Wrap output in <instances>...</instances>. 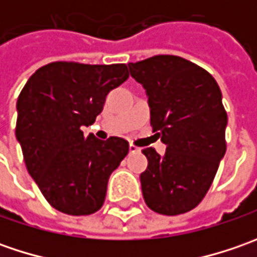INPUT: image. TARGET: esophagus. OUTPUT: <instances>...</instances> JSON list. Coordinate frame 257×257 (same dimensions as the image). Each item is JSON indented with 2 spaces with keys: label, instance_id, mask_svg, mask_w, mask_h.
<instances>
[{
  "label": "esophagus",
  "instance_id": "obj_1",
  "mask_svg": "<svg viewBox=\"0 0 257 257\" xmlns=\"http://www.w3.org/2000/svg\"><path fill=\"white\" fill-rule=\"evenodd\" d=\"M128 150H130V153L132 154L140 153V149H139V147H136L134 144H130V146H128Z\"/></svg>",
  "mask_w": 257,
  "mask_h": 257
}]
</instances>
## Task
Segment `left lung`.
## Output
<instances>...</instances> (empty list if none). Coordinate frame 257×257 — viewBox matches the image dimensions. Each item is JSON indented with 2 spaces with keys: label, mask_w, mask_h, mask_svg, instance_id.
<instances>
[{
  "label": "left lung",
  "mask_w": 257,
  "mask_h": 257,
  "mask_svg": "<svg viewBox=\"0 0 257 257\" xmlns=\"http://www.w3.org/2000/svg\"><path fill=\"white\" fill-rule=\"evenodd\" d=\"M128 68L146 90L150 124L167 147L163 156L143 150L144 202L160 214L189 212L210 189L226 153L222 91L204 68L177 55H154Z\"/></svg>",
  "instance_id": "obj_1"
}]
</instances>
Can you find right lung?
Instances as JSON below:
<instances>
[{"instance_id": "1", "label": "right lung", "mask_w": 257, "mask_h": 257, "mask_svg": "<svg viewBox=\"0 0 257 257\" xmlns=\"http://www.w3.org/2000/svg\"><path fill=\"white\" fill-rule=\"evenodd\" d=\"M127 78L125 64L57 61L38 68L18 95L15 136L27 170L57 210L85 216L103 206L110 174L128 153V143L120 137L98 140L83 128Z\"/></svg>"}]
</instances>
